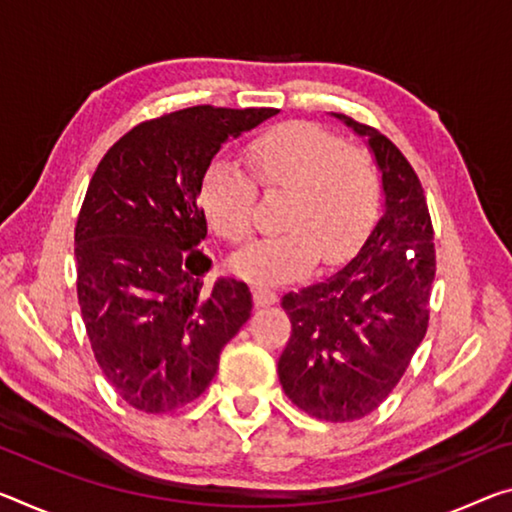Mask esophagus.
<instances>
[{
	"instance_id": "34e87169",
	"label": "esophagus",
	"mask_w": 512,
	"mask_h": 512,
	"mask_svg": "<svg viewBox=\"0 0 512 512\" xmlns=\"http://www.w3.org/2000/svg\"><path fill=\"white\" fill-rule=\"evenodd\" d=\"M253 298L257 307H269L278 303V291L266 285H253Z\"/></svg>"
}]
</instances>
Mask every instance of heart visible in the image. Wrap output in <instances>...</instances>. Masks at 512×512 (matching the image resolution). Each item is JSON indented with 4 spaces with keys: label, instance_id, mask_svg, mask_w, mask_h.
I'll return each instance as SVG.
<instances>
[{
    "label": "heart",
    "instance_id": "obj_1",
    "mask_svg": "<svg viewBox=\"0 0 512 512\" xmlns=\"http://www.w3.org/2000/svg\"><path fill=\"white\" fill-rule=\"evenodd\" d=\"M248 164L264 189L285 191V230L250 243L232 257V269L255 280H285L316 257L335 264L360 246L376 221L383 180L373 154L342 145L314 123L294 120L259 134L248 145ZM200 205L218 237L243 243L253 232L255 184L227 159L207 168Z\"/></svg>",
    "mask_w": 512,
    "mask_h": 512
}]
</instances>
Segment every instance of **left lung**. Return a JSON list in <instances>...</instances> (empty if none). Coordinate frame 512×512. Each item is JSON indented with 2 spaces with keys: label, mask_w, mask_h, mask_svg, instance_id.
<instances>
[{
  "label": "left lung",
  "mask_w": 512,
  "mask_h": 512,
  "mask_svg": "<svg viewBox=\"0 0 512 512\" xmlns=\"http://www.w3.org/2000/svg\"><path fill=\"white\" fill-rule=\"evenodd\" d=\"M335 116L367 139L385 209L342 271L282 296L291 337L278 376L307 415L355 421L392 394L426 335L435 243L424 189L403 152L378 129Z\"/></svg>",
  "instance_id": "8db88e82"
}]
</instances>
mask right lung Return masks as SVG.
Segmentation results:
<instances>
[{
  "label": "right lung",
  "mask_w": 512,
  "mask_h": 512,
  "mask_svg": "<svg viewBox=\"0 0 512 512\" xmlns=\"http://www.w3.org/2000/svg\"><path fill=\"white\" fill-rule=\"evenodd\" d=\"M275 113H166L129 129L95 168L75 227L79 310L104 378L136 410L161 415L198 399L250 319L246 282L205 285L198 196L221 145Z\"/></svg>",
  "instance_id": "right-lung-1"
}]
</instances>
